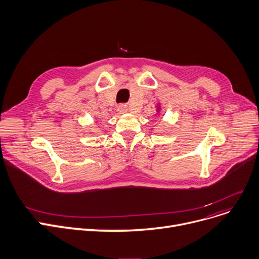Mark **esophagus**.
<instances>
[{
    "label": "esophagus",
    "instance_id": "obj_1",
    "mask_svg": "<svg viewBox=\"0 0 259 259\" xmlns=\"http://www.w3.org/2000/svg\"><path fill=\"white\" fill-rule=\"evenodd\" d=\"M127 110H128V108H127V106H126V105H120V106L117 108V111H118V113H119V114H124V113H126V112H127Z\"/></svg>",
    "mask_w": 259,
    "mask_h": 259
}]
</instances>
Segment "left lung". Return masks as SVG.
I'll return each instance as SVG.
<instances>
[{
  "label": "left lung",
  "mask_w": 259,
  "mask_h": 259,
  "mask_svg": "<svg viewBox=\"0 0 259 259\" xmlns=\"http://www.w3.org/2000/svg\"><path fill=\"white\" fill-rule=\"evenodd\" d=\"M158 109H159V107H157V110H158Z\"/></svg>",
  "instance_id": "8db88e82"
}]
</instances>
